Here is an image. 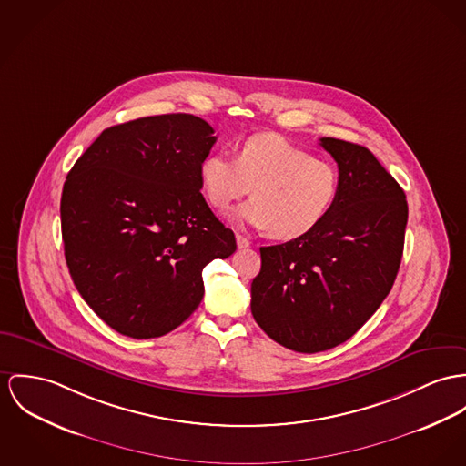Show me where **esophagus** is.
Instances as JSON below:
<instances>
[{
  "instance_id": "34e87169",
  "label": "esophagus",
  "mask_w": 466,
  "mask_h": 466,
  "mask_svg": "<svg viewBox=\"0 0 466 466\" xmlns=\"http://www.w3.org/2000/svg\"><path fill=\"white\" fill-rule=\"evenodd\" d=\"M236 241H238L239 248H248L250 247V241L245 236H241V234H236Z\"/></svg>"
}]
</instances>
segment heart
Wrapping results in <instances>:
<instances>
[{
    "label": "heart",
    "instance_id": "1",
    "mask_svg": "<svg viewBox=\"0 0 466 466\" xmlns=\"http://www.w3.org/2000/svg\"><path fill=\"white\" fill-rule=\"evenodd\" d=\"M206 200L215 209L251 193L236 218L275 239L290 241L316 230L340 195L337 167L275 133H260L236 147V159L208 154L198 165Z\"/></svg>",
    "mask_w": 466,
    "mask_h": 466
}]
</instances>
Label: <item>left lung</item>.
Here are the masks:
<instances>
[{"mask_svg": "<svg viewBox=\"0 0 466 466\" xmlns=\"http://www.w3.org/2000/svg\"><path fill=\"white\" fill-rule=\"evenodd\" d=\"M337 161L340 195L310 234L260 248L251 314L279 344L319 353L351 339L394 286L404 248L402 187L361 145L321 138Z\"/></svg>", "mask_w": 466, "mask_h": 466, "instance_id": "obj_1", "label": "left lung"}]
</instances>
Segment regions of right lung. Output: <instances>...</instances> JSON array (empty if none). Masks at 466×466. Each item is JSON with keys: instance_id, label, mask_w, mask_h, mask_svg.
<instances>
[{"instance_id": "obj_1", "label": "right lung", "mask_w": 466, "mask_h": 466, "mask_svg": "<svg viewBox=\"0 0 466 466\" xmlns=\"http://www.w3.org/2000/svg\"><path fill=\"white\" fill-rule=\"evenodd\" d=\"M213 133L187 113L107 127L64 184L62 238L74 286L126 337L176 329L204 298L202 269L236 251L234 232L200 193L198 165Z\"/></svg>"}]
</instances>
